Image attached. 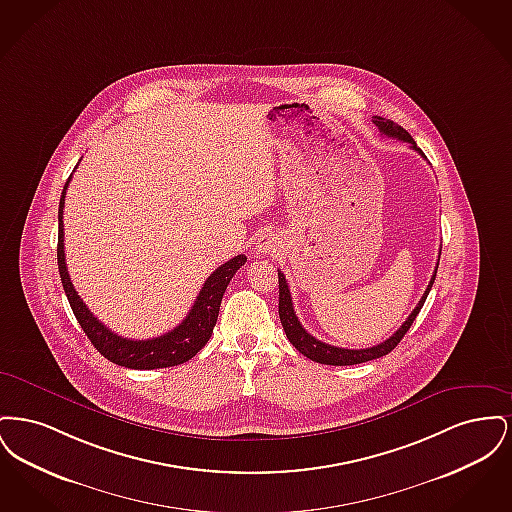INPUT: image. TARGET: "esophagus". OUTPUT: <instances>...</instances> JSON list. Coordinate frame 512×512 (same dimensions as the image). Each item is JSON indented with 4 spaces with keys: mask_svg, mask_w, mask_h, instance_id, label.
<instances>
[{
    "mask_svg": "<svg viewBox=\"0 0 512 512\" xmlns=\"http://www.w3.org/2000/svg\"><path fill=\"white\" fill-rule=\"evenodd\" d=\"M274 244H276V240H274V238H270L268 234H265V236H261V238H259V242L255 245V249H257L259 253L267 255V253H270V251L276 247Z\"/></svg>",
    "mask_w": 512,
    "mask_h": 512,
    "instance_id": "obj_1",
    "label": "esophagus"
}]
</instances>
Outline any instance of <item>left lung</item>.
<instances>
[{
	"label": "left lung",
	"instance_id": "8db88e82",
	"mask_svg": "<svg viewBox=\"0 0 512 512\" xmlns=\"http://www.w3.org/2000/svg\"><path fill=\"white\" fill-rule=\"evenodd\" d=\"M372 122L380 128V132H382L384 136L397 138V140H403V142L411 144L414 151H418V153L424 157L422 149L416 147V142H414L413 138H411V134H409L405 128H401L399 124L388 121V119H382V117H374V121ZM439 253H441V251H439ZM436 272H438V267L434 270V276H432V280H430L426 292L420 297V301H418V305L414 307L413 313L401 324V328H399L393 336H390L388 340L382 341V343H378V345H374V347H366V349H343V347L328 345V343H324V341L313 338V336L301 326L299 318L295 317L292 293H290L286 276H284L282 270H278V290H280V297H278V315H280V322H282L284 332H286V336H288V340H290L293 347H295L299 353H303L307 359H311V361H315V363H320V365H361V363L372 361V359H380V357H384V355H388L390 351H393V349L397 347V343L403 340V336L409 332L414 318L420 313V309H422V305H424L428 293H430L432 286H434Z\"/></svg>",
	"mask_w": 512,
	"mask_h": 512
}]
</instances>
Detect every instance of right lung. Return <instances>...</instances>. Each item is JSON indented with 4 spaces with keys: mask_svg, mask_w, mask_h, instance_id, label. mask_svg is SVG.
<instances>
[{
    "mask_svg": "<svg viewBox=\"0 0 512 512\" xmlns=\"http://www.w3.org/2000/svg\"><path fill=\"white\" fill-rule=\"evenodd\" d=\"M71 182V176L63 188L61 201H59V242H57V265L63 290L67 293V299L71 303L74 317L82 326L84 334L99 353L109 359L115 365L134 370H153V368H167L190 361L197 355L199 349L205 347V343L211 338L213 328L219 318L220 301L226 292L232 276L238 272V268L245 265L247 257L238 255L224 265H220L203 284L201 292L195 299L194 307L190 309L188 317L184 318L174 330L151 340H128L119 334L111 332L105 324H101L98 318L90 313L86 303L78 297L74 290L69 270L65 265V234H63V207H65V195L67 186Z\"/></svg>",
    "mask_w": 512,
    "mask_h": 512,
    "instance_id": "1",
    "label": "right lung"
}]
</instances>
